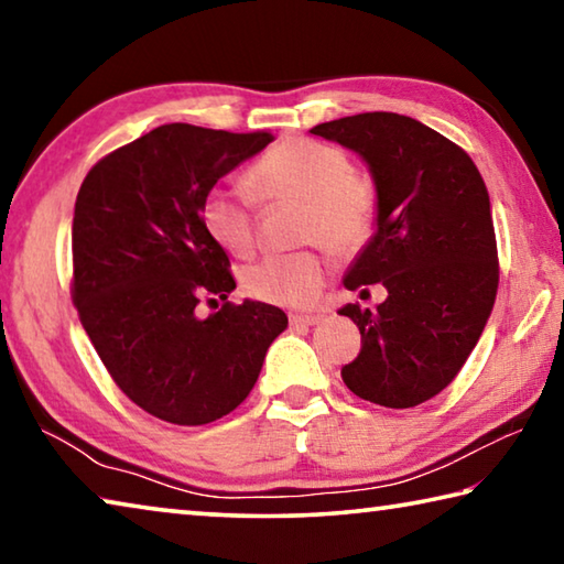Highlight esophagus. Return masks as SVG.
<instances>
[{
	"label": "esophagus",
	"mask_w": 564,
	"mask_h": 564,
	"mask_svg": "<svg viewBox=\"0 0 564 564\" xmlns=\"http://www.w3.org/2000/svg\"><path fill=\"white\" fill-rule=\"evenodd\" d=\"M291 326H316V323L323 321L321 313H291L289 316Z\"/></svg>",
	"instance_id": "1"
}]
</instances>
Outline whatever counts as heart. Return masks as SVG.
<instances>
[{
	"label": "heart",
	"instance_id": "1",
	"mask_svg": "<svg viewBox=\"0 0 564 564\" xmlns=\"http://www.w3.org/2000/svg\"><path fill=\"white\" fill-rule=\"evenodd\" d=\"M246 186L251 195L236 186H214L198 212L206 234L228 253H253L256 202H301V241H321L338 256L358 253L373 238L378 188L338 147L313 139L279 141L246 171ZM326 279V253L301 248L251 265L246 291L265 303L305 308L318 299Z\"/></svg>",
	"mask_w": 564,
	"mask_h": 564
}]
</instances>
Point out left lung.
<instances>
[{
	"instance_id": "8db88e82",
	"label": "left lung",
	"mask_w": 564,
	"mask_h": 564,
	"mask_svg": "<svg viewBox=\"0 0 564 564\" xmlns=\"http://www.w3.org/2000/svg\"><path fill=\"white\" fill-rule=\"evenodd\" d=\"M311 133L356 151L378 188V228L343 285L383 283L388 299L338 311L360 330L343 383L376 405L415 408L453 383L490 318L500 265L488 188L460 147L393 111Z\"/></svg>"
}]
</instances>
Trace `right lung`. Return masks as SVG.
<instances>
[{"label": "right lung", "mask_w": 564, "mask_h": 564, "mask_svg": "<svg viewBox=\"0 0 564 564\" xmlns=\"http://www.w3.org/2000/svg\"><path fill=\"white\" fill-rule=\"evenodd\" d=\"M273 141L164 123L91 166L72 224V301L91 346L131 403L174 425L231 413L289 326L275 305L228 293V256L202 224L216 181ZM202 297L225 305L195 316Z\"/></svg>", "instance_id": "right-lung-1"}]
</instances>
